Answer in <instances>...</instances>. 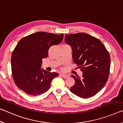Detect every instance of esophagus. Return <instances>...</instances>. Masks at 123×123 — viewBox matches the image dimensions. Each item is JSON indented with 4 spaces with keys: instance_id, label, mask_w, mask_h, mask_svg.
I'll return each mask as SVG.
<instances>
[{
    "instance_id": "obj_1",
    "label": "esophagus",
    "mask_w": 123,
    "mask_h": 123,
    "mask_svg": "<svg viewBox=\"0 0 123 123\" xmlns=\"http://www.w3.org/2000/svg\"><path fill=\"white\" fill-rule=\"evenodd\" d=\"M62 76L64 78H68L69 77V76L67 75H65V74H62Z\"/></svg>"
}]
</instances>
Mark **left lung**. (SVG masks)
I'll return each instance as SVG.
<instances>
[{
    "label": "left lung",
    "mask_w": 123,
    "mask_h": 123,
    "mask_svg": "<svg viewBox=\"0 0 123 123\" xmlns=\"http://www.w3.org/2000/svg\"><path fill=\"white\" fill-rule=\"evenodd\" d=\"M65 43L71 47L74 62L83 72L82 77L72 75L75 83L70 90L80 98H87L102 89L109 76L111 58L101 41L84 33L68 34Z\"/></svg>",
    "instance_id": "obj_1"
}]
</instances>
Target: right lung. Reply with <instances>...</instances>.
<instances>
[{
	"label": "right lung",
	"mask_w": 123,
	"mask_h": 123,
	"mask_svg": "<svg viewBox=\"0 0 123 123\" xmlns=\"http://www.w3.org/2000/svg\"><path fill=\"white\" fill-rule=\"evenodd\" d=\"M64 34L37 32L22 38L11 56L13 79L17 87L31 96L39 95L49 89L52 80L59 74L41 69L42 59L48 57L52 46L62 41Z\"/></svg>",
	"instance_id": "right-lung-1"
}]
</instances>
